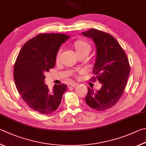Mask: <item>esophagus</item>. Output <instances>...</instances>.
Here are the masks:
<instances>
[{
    "label": "esophagus",
    "mask_w": 146,
    "mask_h": 146,
    "mask_svg": "<svg viewBox=\"0 0 146 146\" xmlns=\"http://www.w3.org/2000/svg\"><path fill=\"white\" fill-rule=\"evenodd\" d=\"M77 85H78L77 83L72 82V83L68 84V87H69V88H70V87H76V86H77Z\"/></svg>",
    "instance_id": "34e87169"
}]
</instances>
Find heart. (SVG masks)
Segmentation results:
<instances>
[{
	"label": "heart",
	"instance_id": "heart-1",
	"mask_svg": "<svg viewBox=\"0 0 146 146\" xmlns=\"http://www.w3.org/2000/svg\"><path fill=\"white\" fill-rule=\"evenodd\" d=\"M75 50L77 54H80V53L82 52H90L91 51V46L90 44L87 43L86 41H78L77 42H76L75 44ZM60 54V50L58 52V54L57 55V57L56 59L58 60L59 59V56Z\"/></svg>",
	"mask_w": 146,
	"mask_h": 146
}]
</instances>
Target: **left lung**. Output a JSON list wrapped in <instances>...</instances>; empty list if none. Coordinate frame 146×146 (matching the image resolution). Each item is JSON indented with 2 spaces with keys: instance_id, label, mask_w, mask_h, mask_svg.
<instances>
[{
  "instance_id": "obj_1",
  "label": "left lung",
  "mask_w": 146,
  "mask_h": 146,
  "mask_svg": "<svg viewBox=\"0 0 146 146\" xmlns=\"http://www.w3.org/2000/svg\"><path fill=\"white\" fill-rule=\"evenodd\" d=\"M93 39L96 48V61L92 81L98 80L102 86L98 91L87 87L86 102L98 111L112 107L120 99L130 72L129 60L124 50L112 36L95 29L82 33Z\"/></svg>"
}]
</instances>
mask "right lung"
I'll list each match as a JSON object with an SVG mask.
<instances>
[{
  "mask_svg": "<svg viewBox=\"0 0 146 146\" xmlns=\"http://www.w3.org/2000/svg\"><path fill=\"white\" fill-rule=\"evenodd\" d=\"M69 38L64 34H39L25 43L16 60L13 75L18 92L39 113L48 115L56 110L68 89L66 84H55L50 90L44 73L54 68L59 48Z\"/></svg>",
  "mask_w": 146,
  "mask_h": 146,
  "instance_id": "right-lung-1",
  "label": "right lung"
}]
</instances>
